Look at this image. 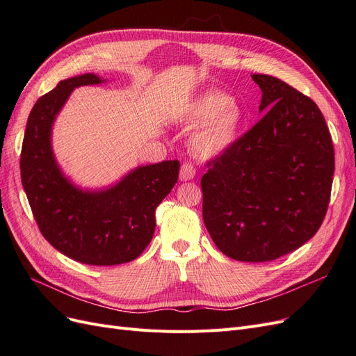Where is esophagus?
I'll return each mask as SVG.
<instances>
[{"instance_id":"34e87169","label":"esophagus","mask_w":356,"mask_h":356,"mask_svg":"<svg viewBox=\"0 0 356 356\" xmlns=\"http://www.w3.org/2000/svg\"><path fill=\"white\" fill-rule=\"evenodd\" d=\"M195 175H196V169L191 163H184L181 166V169H179V179L181 181H190L195 178Z\"/></svg>"}]
</instances>
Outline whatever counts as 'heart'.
I'll use <instances>...</instances> for the list:
<instances>
[{
	"mask_svg": "<svg viewBox=\"0 0 356 356\" xmlns=\"http://www.w3.org/2000/svg\"><path fill=\"white\" fill-rule=\"evenodd\" d=\"M182 122L196 127L190 136L191 153L211 160L227 153L238 141L243 110L227 93L207 90L187 104Z\"/></svg>",
	"mask_w": 356,
	"mask_h": 356,
	"instance_id": "1",
	"label": "heart"
}]
</instances>
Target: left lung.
<instances>
[{
  "mask_svg": "<svg viewBox=\"0 0 356 356\" xmlns=\"http://www.w3.org/2000/svg\"><path fill=\"white\" fill-rule=\"evenodd\" d=\"M261 120L202 177L203 221L233 260L272 261L314 238L330 203L334 148L318 105L285 81L252 74Z\"/></svg>",
  "mask_w": 356,
  "mask_h": 356,
  "instance_id": "8db88e82",
  "label": "left lung"
}]
</instances>
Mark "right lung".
<instances>
[{
	"instance_id": "right-lung-1",
	"label": "right lung",
	"mask_w": 356,
	"mask_h": 356,
	"mask_svg": "<svg viewBox=\"0 0 356 356\" xmlns=\"http://www.w3.org/2000/svg\"><path fill=\"white\" fill-rule=\"evenodd\" d=\"M96 74L62 80L32 108L20 154V175L41 234L59 252L90 266L135 260L152 242L156 208L178 179L179 161L138 166L113 186H75L59 168L51 129L74 89L101 84Z\"/></svg>"
}]
</instances>
